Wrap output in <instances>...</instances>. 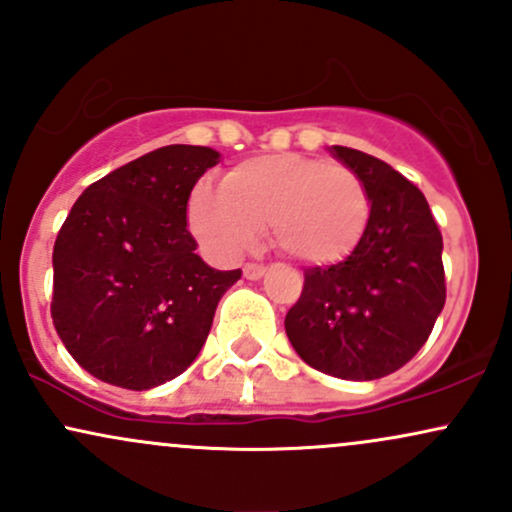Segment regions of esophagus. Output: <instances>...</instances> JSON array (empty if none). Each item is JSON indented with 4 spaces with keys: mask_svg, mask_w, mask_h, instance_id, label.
Wrapping results in <instances>:
<instances>
[{
    "mask_svg": "<svg viewBox=\"0 0 512 512\" xmlns=\"http://www.w3.org/2000/svg\"><path fill=\"white\" fill-rule=\"evenodd\" d=\"M243 274H245V279L257 281V279H262L264 267H262V264H257V262H248V264H245V267H243Z\"/></svg>",
    "mask_w": 512,
    "mask_h": 512,
    "instance_id": "34e87169",
    "label": "esophagus"
}]
</instances>
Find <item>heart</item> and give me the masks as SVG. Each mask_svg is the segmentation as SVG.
Here are the masks:
<instances>
[{
    "instance_id": "obj_1",
    "label": "heart",
    "mask_w": 512,
    "mask_h": 512,
    "mask_svg": "<svg viewBox=\"0 0 512 512\" xmlns=\"http://www.w3.org/2000/svg\"><path fill=\"white\" fill-rule=\"evenodd\" d=\"M368 219L370 197L354 170L298 154L238 163L223 187L199 182L187 204L192 233L219 257L248 252L269 226L284 255L332 264L354 252Z\"/></svg>"
}]
</instances>
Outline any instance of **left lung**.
Returning <instances> with one entry per match:
<instances>
[{
    "mask_svg": "<svg viewBox=\"0 0 512 512\" xmlns=\"http://www.w3.org/2000/svg\"><path fill=\"white\" fill-rule=\"evenodd\" d=\"M330 154L366 185L368 228L346 260L305 272L284 325L308 366L378 380L416 356L443 310V236L424 192L395 168L349 146Z\"/></svg>",
    "mask_w": 512,
    "mask_h": 512,
    "instance_id": "8db88e82",
    "label": "left lung"
}]
</instances>
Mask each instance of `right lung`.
I'll return each mask as SVG.
<instances>
[{"label":"right lung","mask_w":512,"mask_h":512,"mask_svg":"<svg viewBox=\"0 0 512 512\" xmlns=\"http://www.w3.org/2000/svg\"><path fill=\"white\" fill-rule=\"evenodd\" d=\"M221 161L209 146L170 144L88 185L52 250V322L93 378L151 390L202 351L240 269L197 255L187 199Z\"/></svg>","instance_id":"obj_1"}]
</instances>
